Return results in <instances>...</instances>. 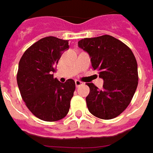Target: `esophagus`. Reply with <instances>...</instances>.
Masks as SVG:
<instances>
[{
	"label": "esophagus",
	"mask_w": 153,
	"mask_h": 153,
	"mask_svg": "<svg viewBox=\"0 0 153 153\" xmlns=\"http://www.w3.org/2000/svg\"><path fill=\"white\" fill-rule=\"evenodd\" d=\"M75 83H76V87H80V86H82L83 84L81 81H78V80H76V81H75Z\"/></svg>",
	"instance_id": "34e87169"
}]
</instances>
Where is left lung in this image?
Here are the masks:
<instances>
[{"mask_svg": "<svg viewBox=\"0 0 153 153\" xmlns=\"http://www.w3.org/2000/svg\"><path fill=\"white\" fill-rule=\"evenodd\" d=\"M78 46L89 54L91 66L103 79L99 90L87 83L90 92L86 97L87 108L98 118L117 117L131 102L138 84L137 63L128 46L109 35L84 38Z\"/></svg>", "mask_w": 153, "mask_h": 153, "instance_id": "obj_1", "label": "left lung"}]
</instances>
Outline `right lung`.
Listing matches in <instances>:
<instances>
[{
    "label": "right lung",
    "instance_id": "obj_1",
    "mask_svg": "<svg viewBox=\"0 0 153 153\" xmlns=\"http://www.w3.org/2000/svg\"><path fill=\"white\" fill-rule=\"evenodd\" d=\"M68 41L47 36L27 49L19 62L17 85L27 108L37 118L56 122L69 111L76 84L72 79L61 83L52 72Z\"/></svg>",
    "mask_w": 153,
    "mask_h": 153
}]
</instances>
